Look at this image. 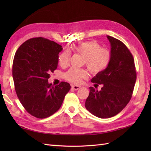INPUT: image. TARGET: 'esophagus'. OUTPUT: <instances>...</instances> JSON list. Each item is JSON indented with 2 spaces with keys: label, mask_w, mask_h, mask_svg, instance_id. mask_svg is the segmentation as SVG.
Listing matches in <instances>:
<instances>
[{
  "label": "esophagus",
  "mask_w": 151,
  "mask_h": 151,
  "mask_svg": "<svg viewBox=\"0 0 151 151\" xmlns=\"http://www.w3.org/2000/svg\"><path fill=\"white\" fill-rule=\"evenodd\" d=\"M71 88L74 89V90H78V89L81 88V87H80L79 86H76V85H72Z\"/></svg>",
  "instance_id": "obj_1"
}]
</instances>
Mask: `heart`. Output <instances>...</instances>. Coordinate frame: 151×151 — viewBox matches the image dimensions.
<instances>
[{
  "instance_id": "1",
  "label": "heart",
  "mask_w": 151,
  "mask_h": 151,
  "mask_svg": "<svg viewBox=\"0 0 151 151\" xmlns=\"http://www.w3.org/2000/svg\"><path fill=\"white\" fill-rule=\"evenodd\" d=\"M76 52L84 57V63L86 67L93 74H99L107 68L111 60V51L105 48H102L97 41H89L78 43L74 47ZM70 54L65 50L61 53L58 57L60 66L66 67L69 64ZM65 78L74 84H80L83 79L88 78V73L84 69L72 68L65 74Z\"/></svg>"
}]
</instances>
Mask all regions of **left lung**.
Wrapping results in <instances>:
<instances>
[{"label":"left lung","instance_id":"left-lung-1","mask_svg":"<svg viewBox=\"0 0 151 151\" xmlns=\"http://www.w3.org/2000/svg\"><path fill=\"white\" fill-rule=\"evenodd\" d=\"M107 38L111 45L110 63L91 81L103 86L101 91L89 88L85 102L91 114L102 119L115 116L123 110L132 97L136 81L134 58L129 49L117 39L109 36Z\"/></svg>","mask_w":151,"mask_h":151}]
</instances>
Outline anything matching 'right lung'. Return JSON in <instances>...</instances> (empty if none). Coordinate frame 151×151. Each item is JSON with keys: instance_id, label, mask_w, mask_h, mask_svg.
<instances>
[{"instance_id": "1", "label": "right lung", "mask_w": 151, "mask_h": 151, "mask_svg": "<svg viewBox=\"0 0 151 151\" xmlns=\"http://www.w3.org/2000/svg\"><path fill=\"white\" fill-rule=\"evenodd\" d=\"M62 49L54 41L35 37L24 42L15 52L12 67L15 92L25 110L37 118L48 117L58 110L70 89L65 82L55 86L48 82Z\"/></svg>"}]
</instances>
